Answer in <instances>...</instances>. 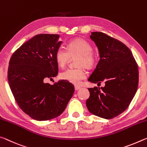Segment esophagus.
Returning a JSON list of instances; mask_svg holds the SVG:
<instances>
[{"instance_id": "34e87169", "label": "esophagus", "mask_w": 147, "mask_h": 147, "mask_svg": "<svg viewBox=\"0 0 147 147\" xmlns=\"http://www.w3.org/2000/svg\"><path fill=\"white\" fill-rule=\"evenodd\" d=\"M80 86H75V90H79L80 89Z\"/></svg>"}]
</instances>
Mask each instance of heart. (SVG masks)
I'll use <instances>...</instances> for the list:
<instances>
[{
    "label": "heart",
    "mask_w": 147,
    "mask_h": 147,
    "mask_svg": "<svg viewBox=\"0 0 147 147\" xmlns=\"http://www.w3.org/2000/svg\"><path fill=\"white\" fill-rule=\"evenodd\" d=\"M76 57H78L76 65L79 67L66 69L60 74V77L74 85H79L86 77L83 66L91 68L96 62V57L92 52V47L90 43L83 39L72 40L67 44V50L59 47L55 55L57 63L62 68L68 63L71 58Z\"/></svg>",
    "instance_id": "obj_1"
}]
</instances>
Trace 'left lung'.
I'll use <instances>...</instances> for the list:
<instances>
[{
    "label": "left lung",
    "mask_w": 147,
    "mask_h": 147,
    "mask_svg": "<svg viewBox=\"0 0 147 147\" xmlns=\"http://www.w3.org/2000/svg\"><path fill=\"white\" fill-rule=\"evenodd\" d=\"M90 39L99 51L100 59L88 81L104 87L88 88L86 102L92 115L103 119L117 117L130 104L138 90V64L129 48L119 40L101 32H91Z\"/></svg>",
    "instance_id": "1"
}]
</instances>
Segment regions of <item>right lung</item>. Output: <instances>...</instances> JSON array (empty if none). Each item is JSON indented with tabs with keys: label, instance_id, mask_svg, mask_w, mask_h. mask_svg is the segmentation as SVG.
I'll use <instances>...</instances> for the list:
<instances>
[{
	"label": "right lung",
	"instance_id": "obj_1",
	"mask_svg": "<svg viewBox=\"0 0 147 147\" xmlns=\"http://www.w3.org/2000/svg\"><path fill=\"white\" fill-rule=\"evenodd\" d=\"M59 37L50 34L36 35L19 47L9 60L8 80L16 102L36 121L61 115L74 92V86L67 81L54 85L43 81L56 77L59 72L55 55L62 42Z\"/></svg>",
	"mask_w": 147,
	"mask_h": 147
}]
</instances>
